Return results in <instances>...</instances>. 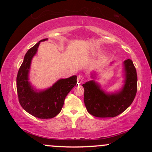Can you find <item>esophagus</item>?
<instances>
[{"mask_svg":"<svg viewBox=\"0 0 152 152\" xmlns=\"http://www.w3.org/2000/svg\"><path fill=\"white\" fill-rule=\"evenodd\" d=\"M83 77L81 76V75H79V76H78V78H77L78 84H81L82 82H83Z\"/></svg>","mask_w":152,"mask_h":152,"instance_id":"1","label":"esophagus"}]
</instances>
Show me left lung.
<instances>
[{
    "label": "left lung",
    "instance_id": "1",
    "mask_svg": "<svg viewBox=\"0 0 152 152\" xmlns=\"http://www.w3.org/2000/svg\"><path fill=\"white\" fill-rule=\"evenodd\" d=\"M124 85L121 91L105 93L94 80L83 84L84 104L87 111L96 117H115L126 110L133 102L137 91V74L131 59L124 62Z\"/></svg>",
    "mask_w": 152,
    "mask_h": 152
}]
</instances>
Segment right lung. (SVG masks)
Here are the masks:
<instances>
[{
	"instance_id": "right-lung-1",
	"label": "right lung",
	"mask_w": 152,
	"mask_h": 152,
	"mask_svg": "<svg viewBox=\"0 0 152 152\" xmlns=\"http://www.w3.org/2000/svg\"><path fill=\"white\" fill-rule=\"evenodd\" d=\"M27 51L24 56L16 78V87L18 101L23 109L35 117L46 119L55 117L61 111L64 100L77 83V76H73L68 78L60 79L50 88L37 91L28 81V73L31 60L37 52L41 41Z\"/></svg>"
}]
</instances>
